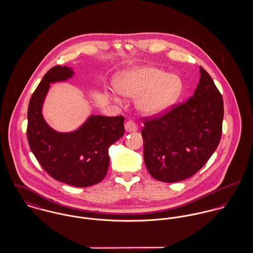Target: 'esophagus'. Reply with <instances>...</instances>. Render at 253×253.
I'll use <instances>...</instances> for the list:
<instances>
[{
  "label": "esophagus",
  "mask_w": 253,
  "mask_h": 253,
  "mask_svg": "<svg viewBox=\"0 0 253 253\" xmlns=\"http://www.w3.org/2000/svg\"><path fill=\"white\" fill-rule=\"evenodd\" d=\"M125 128H126V131H127V132H134V131L137 130V126H136V124L134 122L129 120V121H127L126 123Z\"/></svg>",
  "instance_id": "obj_1"
}]
</instances>
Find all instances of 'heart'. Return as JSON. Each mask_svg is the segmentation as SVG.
Masks as SVG:
<instances>
[{"mask_svg": "<svg viewBox=\"0 0 253 253\" xmlns=\"http://www.w3.org/2000/svg\"><path fill=\"white\" fill-rule=\"evenodd\" d=\"M122 95L135 98L136 106L145 115H158L171 107L182 90L180 78L154 67L136 68L123 73L115 83ZM119 101L116 96H112Z\"/></svg>", "mask_w": 253, "mask_h": 253, "instance_id": "1", "label": "heart"}]
</instances>
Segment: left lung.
I'll use <instances>...</instances> for the list:
<instances>
[{"label": "left lung", "instance_id": "1", "mask_svg": "<svg viewBox=\"0 0 253 253\" xmlns=\"http://www.w3.org/2000/svg\"><path fill=\"white\" fill-rule=\"evenodd\" d=\"M194 95L164 115L145 119L144 162L157 180L173 183L197 173L216 150L222 134L223 99L203 67Z\"/></svg>", "mask_w": 253, "mask_h": 253}]
</instances>
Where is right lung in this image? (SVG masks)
<instances>
[{
  "label": "right lung",
  "mask_w": 253,
  "mask_h": 253,
  "mask_svg": "<svg viewBox=\"0 0 253 253\" xmlns=\"http://www.w3.org/2000/svg\"><path fill=\"white\" fill-rule=\"evenodd\" d=\"M73 74L72 68L55 66L43 76L28 105L27 138L37 161L52 178L88 187L106 176L109 148L124 135L125 118L91 115L71 132L51 128L42 114L49 84L66 81Z\"/></svg>",
  "instance_id": "1"
}]
</instances>
